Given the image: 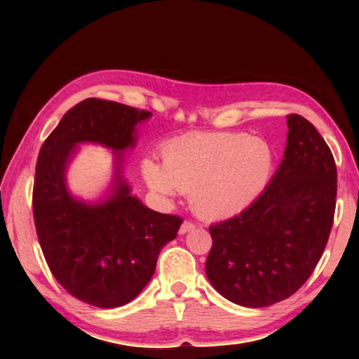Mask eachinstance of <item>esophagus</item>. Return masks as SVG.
I'll return each instance as SVG.
<instances>
[{"mask_svg":"<svg viewBox=\"0 0 359 359\" xmlns=\"http://www.w3.org/2000/svg\"><path fill=\"white\" fill-rule=\"evenodd\" d=\"M192 229H196V224H194L192 221H184L182 226H180L179 233H180V234H185V233L192 231Z\"/></svg>","mask_w":359,"mask_h":359,"instance_id":"esophagus-1","label":"esophagus"}]
</instances>
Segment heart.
Wrapping results in <instances>:
<instances>
[{"mask_svg": "<svg viewBox=\"0 0 359 359\" xmlns=\"http://www.w3.org/2000/svg\"><path fill=\"white\" fill-rule=\"evenodd\" d=\"M162 160L143 162L148 185L162 196L189 194L204 219H228L248 209L269 187L275 151L269 140L245 131H194L167 140Z\"/></svg>", "mask_w": 359, "mask_h": 359, "instance_id": "b5f03b06", "label": "heart"}]
</instances>
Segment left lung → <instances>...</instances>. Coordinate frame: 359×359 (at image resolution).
I'll return each mask as SVG.
<instances>
[{"label": "left lung", "mask_w": 359, "mask_h": 359, "mask_svg": "<svg viewBox=\"0 0 359 359\" xmlns=\"http://www.w3.org/2000/svg\"><path fill=\"white\" fill-rule=\"evenodd\" d=\"M283 160L265 192L238 216L209 226L205 275L243 307H269L294 295L323 257L334 221V156L312 123L287 116Z\"/></svg>", "instance_id": "left-lung-1"}]
</instances>
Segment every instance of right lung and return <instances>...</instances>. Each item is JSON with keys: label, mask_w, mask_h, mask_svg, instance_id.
Wrapping results in <instances>:
<instances>
[{"label": "right lung", "mask_w": 359, "mask_h": 359, "mask_svg": "<svg viewBox=\"0 0 359 359\" xmlns=\"http://www.w3.org/2000/svg\"><path fill=\"white\" fill-rule=\"evenodd\" d=\"M150 116V111L89 97L64 114L40 148L34 184L36 236L57 282L94 307H121L137 297L182 217L151 211L131 196L121 177V154L109 196L100 204L74 199L65 170L79 143L114 151L135 147L137 125Z\"/></svg>", "instance_id": "1"}]
</instances>
